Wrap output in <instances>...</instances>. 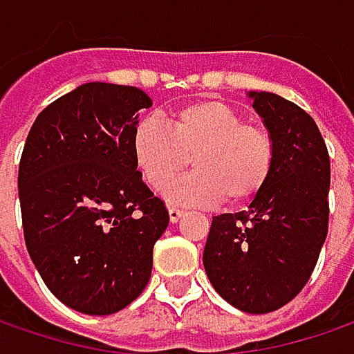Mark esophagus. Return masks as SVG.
Returning a JSON list of instances; mask_svg holds the SVG:
<instances>
[{"label":"esophagus","instance_id":"esophagus-1","mask_svg":"<svg viewBox=\"0 0 354 354\" xmlns=\"http://www.w3.org/2000/svg\"><path fill=\"white\" fill-rule=\"evenodd\" d=\"M168 214H170V220H172V222H178V220L184 216V208H178V206H170V208H168Z\"/></svg>","mask_w":354,"mask_h":354}]
</instances>
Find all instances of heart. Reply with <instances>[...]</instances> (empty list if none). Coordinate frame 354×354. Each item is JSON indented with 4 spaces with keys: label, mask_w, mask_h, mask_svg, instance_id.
<instances>
[{
    "label": "heart",
    "mask_w": 354,
    "mask_h": 354,
    "mask_svg": "<svg viewBox=\"0 0 354 354\" xmlns=\"http://www.w3.org/2000/svg\"><path fill=\"white\" fill-rule=\"evenodd\" d=\"M132 158L144 180L164 190L188 166L198 172L172 184L166 194L188 204L246 206L266 190L277 162L272 134L248 122L220 100H196L168 115V128L156 118L138 120Z\"/></svg>",
    "instance_id": "obj_1"
}]
</instances>
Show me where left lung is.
<instances>
[{
    "instance_id": "obj_1",
    "label": "left lung",
    "mask_w": 354,
    "mask_h": 354,
    "mask_svg": "<svg viewBox=\"0 0 354 354\" xmlns=\"http://www.w3.org/2000/svg\"><path fill=\"white\" fill-rule=\"evenodd\" d=\"M277 162L248 210L212 218L204 268L218 295L252 315L290 302L308 282L328 232L330 160L315 120L270 92H250Z\"/></svg>"
}]
</instances>
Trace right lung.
Segmentation results:
<instances>
[{"label": "right lung", "mask_w": 354, "mask_h": 354, "mask_svg": "<svg viewBox=\"0 0 354 354\" xmlns=\"http://www.w3.org/2000/svg\"><path fill=\"white\" fill-rule=\"evenodd\" d=\"M134 86L90 82L35 118L19 160L24 239L55 299L86 315L136 301L152 274L170 214L132 158Z\"/></svg>", "instance_id": "obj_1"}]
</instances>
